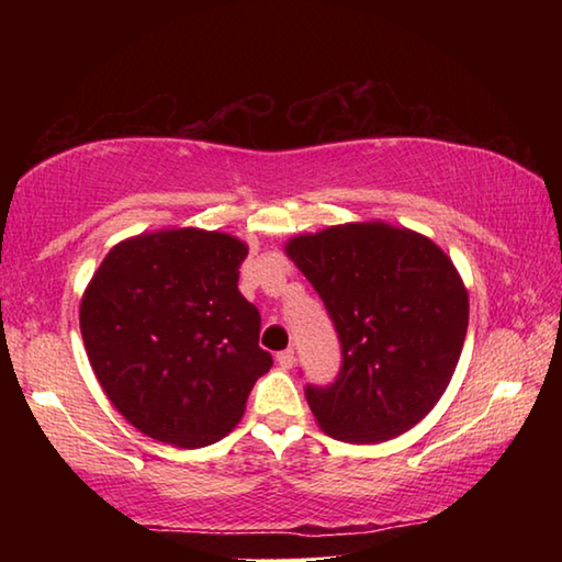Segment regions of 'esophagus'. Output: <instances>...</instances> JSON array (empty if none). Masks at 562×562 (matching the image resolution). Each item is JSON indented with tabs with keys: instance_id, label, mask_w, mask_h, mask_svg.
Segmentation results:
<instances>
[{
	"instance_id": "esophagus-1",
	"label": "esophagus",
	"mask_w": 562,
	"mask_h": 562,
	"mask_svg": "<svg viewBox=\"0 0 562 562\" xmlns=\"http://www.w3.org/2000/svg\"><path fill=\"white\" fill-rule=\"evenodd\" d=\"M278 364H280L282 369H292V364H294V349L280 351V355H278Z\"/></svg>"
}]
</instances>
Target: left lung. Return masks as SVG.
<instances>
[{"mask_svg": "<svg viewBox=\"0 0 562 562\" xmlns=\"http://www.w3.org/2000/svg\"><path fill=\"white\" fill-rule=\"evenodd\" d=\"M284 252L341 341L337 382L304 392L319 429L349 443L412 429L443 396L469 329V290L449 255L382 221L294 235Z\"/></svg>", "mask_w": 562, "mask_h": 562, "instance_id": "obj_1", "label": "left lung"}]
</instances>
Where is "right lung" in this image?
<instances>
[{"mask_svg":"<svg viewBox=\"0 0 562 562\" xmlns=\"http://www.w3.org/2000/svg\"><path fill=\"white\" fill-rule=\"evenodd\" d=\"M247 245L203 227H164L113 245L79 307L83 347L131 426L178 449L231 434L272 367L260 312L237 290Z\"/></svg>","mask_w":562,"mask_h":562,"instance_id":"right-lung-1","label":"right lung"}]
</instances>
